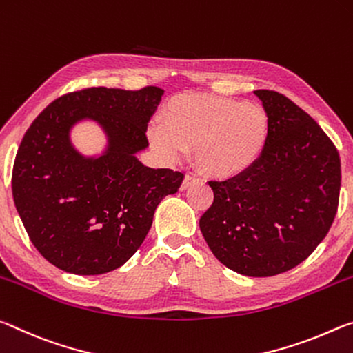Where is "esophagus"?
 Instances as JSON below:
<instances>
[{"instance_id":"1","label":"esophagus","mask_w":353,"mask_h":353,"mask_svg":"<svg viewBox=\"0 0 353 353\" xmlns=\"http://www.w3.org/2000/svg\"><path fill=\"white\" fill-rule=\"evenodd\" d=\"M199 183V178L197 176H192V175H186L184 176V180L181 183V190H186L188 188L192 186V184Z\"/></svg>"}]
</instances>
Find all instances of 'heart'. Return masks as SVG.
I'll return each instance as SVG.
<instances>
[{
  "label": "heart",
  "instance_id": "b5f03b06",
  "mask_svg": "<svg viewBox=\"0 0 353 353\" xmlns=\"http://www.w3.org/2000/svg\"><path fill=\"white\" fill-rule=\"evenodd\" d=\"M270 136V120L261 106L208 94H181L169 100L161 122L148 128L153 148L175 159L194 145L201 172L233 178L261 158Z\"/></svg>",
  "mask_w": 353,
  "mask_h": 353
}]
</instances>
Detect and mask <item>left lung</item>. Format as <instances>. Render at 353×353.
I'll return each mask as SVG.
<instances>
[{
	"label": "left lung",
	"mask_w": 353,
	"mask_h": 353,
	"mask_svg": "<svg viewBox=\"0 0 353 353\" xmlns=\"http://www.w3.org/2000/svg\"><path fill=\"white\" fill-rule=\"evenodd\" d=\"M270 120L258 163L210 181L214 201L200 230L214 256L245 276H272L305 261L336 216L341 163L310 115L285 95L255 90Z\"/></svg>",
	"instance_id": "obj_1"
}]
</instances>
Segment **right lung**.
<instances>
[{
    "label": "right lung",
    "instance_id": "obj_1",
    "mask_svg": "<svg viewBox=\"0 0 353 353\" xmlns=\"http://www.w3.org/2000/svg\"><path fill=\"white\" fill-rule=\"evenodd\" d=\"M164 90L92 88L57 98L20 143L12 195L34 247L65 272L100 275L123 265L142 245L154 210L176 194L184 173L152 169L137 159ZM101 126L107 145L83 155L71 130Z\"/></svg>",
    "mask_w": 353,
    "mask_h": 353
}]
</instances>
